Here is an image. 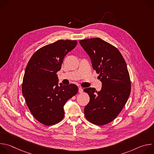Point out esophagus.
Returning <instances> with one entry per match:
<instances>
[{
	"label": "esophagus",
	"mask_w": 154,
	"mask_h": 154,
	"mask_svg": "<svg viewBox=\"0 0 154 154\" xmlns=\"http://www.w3.org/2000/svg\"><path fill=\"white\" fill-rule=\"evenodd\" d=\"M83 88L82 87H79V93H83Z\"/></svg>",
	"instance_id": "esophagus-1"
}]
</instances>
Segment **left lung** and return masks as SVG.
<instances>
[{"label":"left lung","mask_w":154,"mask_h":154,"mask_svg":"<svg viewBox=\"0 0 154 154\" xmlns=\"http://www.w3.org/2000/svg\"><path fill=\"white\" fill-rule=\"evenodd\" d=\"M79 42L90 56L93 68L102 83L100 91L94 88L83 90L90 99L85 107V116L90 122L103 125L118 116L130 96L131 82L127 64L119 50L100 38Z\"/></svg>","instance_id":"left-lung-1"}]
</instances>
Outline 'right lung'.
Masks as SVG:
<instances>
[{
  "label": "right lung",
  "instance_id": "right-lung-1",
  "mask_svg": "<svg viewBox=\"0 0 154 154\" xmlns=\"http://www.w3.org/2000/svg\"><path fill=\"white\" fill-rule=\"evenodd\" d=\"M77 44L75 40H58L43 46L33 54L27 65L22 92L32 115L45 125L60 122L64 116V104L78 93L74 84L58 85L57 74L64 57Z\"/></svg>",
  "mask_w": 154,
  "mask_h": 154
}]
</instances>
